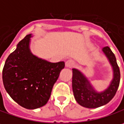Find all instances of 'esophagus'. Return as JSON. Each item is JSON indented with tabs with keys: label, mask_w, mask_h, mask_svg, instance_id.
Wrapping results in <instances>:
<instances>
[{
	"label": "esophagus",
	"mask_w": 124,
	"mask_h": 124,
	"mask_svg": "<svg viewBox=\"0 0 124 124\" xmlns=\"http://www.w3.org/2000/svg\"><path fill=\"white\" fill-rule=\"evenodd\" d=\"M74 63L72 60H67V62H65V67L67 68H71L74 66Z\"/></svg>",
	"instance_id": "34e87169"
}]
</instances>
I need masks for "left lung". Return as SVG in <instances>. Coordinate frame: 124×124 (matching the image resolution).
<instances>
[{"label":"left lung","instance_id":"1","mask_svg":"<svg viewBox=\"0 0 124 124\" xmlns=\"http://www.w3.org/2000/svg\"><path fill=\"white\" fill-rule=\"evenodd\" d=\"M113 71V78L104 91H98L89 79L78 69H72V89L74 98L82 107L97 108L107 104L115 95L120 82V71L115 55L108 46L102 49Z\"/></svg>","mask_w":124,"mask_h":124}]
</instances>
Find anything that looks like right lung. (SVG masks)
I'll return each instance as SVG.
<instances>
[{
  "label": "right lung",
  "instance_id": "obj_1",
  "mask_svg": "<svg viewBox=\"0 0 124 124\" xmlns=\"http://www.w3.org/2000/svg\"><path fill=\"white\" fill-rule=\"evenodd\" d=\"M32 34L19 42L8 56L3 69V81L7 93L20 106L35 109L44 106L64 62H50L40 58L30 49Z\"/></svg>",
  "mask_w": 124,
  "mask_h": 124
}]
</instances>
